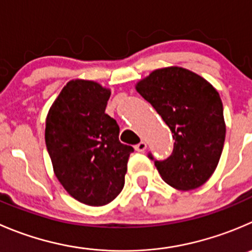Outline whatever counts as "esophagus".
Wrapping results in <instances>:
<instances>
[{
	"mask_svg": "<svg viewBox=\"0 0 252 252\" xmlns=\"http://www.w3.org/2000/svg\"><path fill=\"white\" fill-rule=\"evenodd\" d=\"M134 148H135L136 151H140V153H141V151H144L146 149V143H145V141H140V143L136 144Z\"/></svg>",
	"mask_w": 252,
	"mask_h": 252,
	"instance_id": "esophagus-1",
	"label": "esophagus"
}]
</instances>
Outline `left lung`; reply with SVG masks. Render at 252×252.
I'll list each match as a JSON object with an SVG mask.
<instances>
[{"label": "left lung", "mask_w": 252, "mask_h": 252, "mask_svg": "<svg viewBox=\"0 0 252 252\" xmlns=\"http://www.w3.org/2000/svg\"><path fill=\"white\" fill-rule=\"evenodd\" d=\"M136 91L160 114L175 140L165 160L148 154L162 180L183 191L203 185L216 170L225 140L217 90L189 70L165 67L141 80Z\"/></svg>", "instance_id": "1"}]
</instances>
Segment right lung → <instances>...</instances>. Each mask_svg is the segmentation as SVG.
Returning a JSON list of instances; mask_svg holds the SVG:
<instances>
[{"label":"right lung","instance_id":"obj_1","mask_svg":"<svg viewBox=\"0 0 252 252\" xmlns=\"http://www.w3.org/2000/svg\"><path fill=\"white\" fill-rule=\"evenodd\" d=\"M111 91L75 80L63 89L46 117L45 144L54 172L79 202L104 206L124 187L131 146L119 141V126L106 114Z\"/></svg>","mask_w":252,"mask_h":252}]
</instances>
